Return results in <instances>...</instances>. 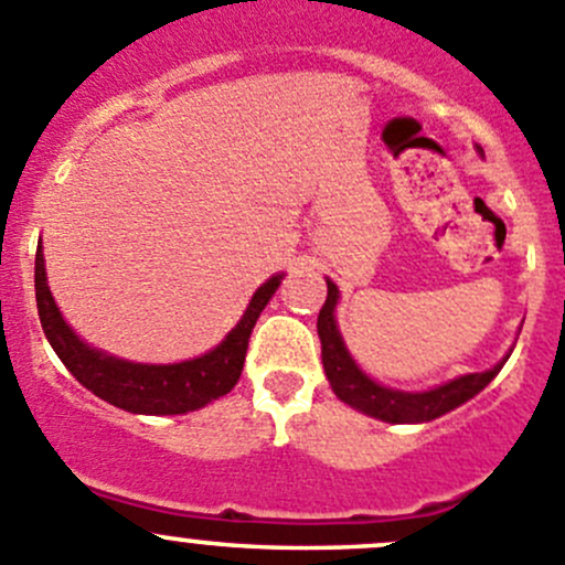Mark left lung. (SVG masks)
<instances>
[{"instance_id": "8db88e82", "label": "left lung", "mask_w": 565, "mask_h": 565, "mask_svg": "<svg viewBox=\"0 0 565 565\" xmlns=\"http://www.w3.org/2000/svg\"><path fill=\"white\" fill-rule=\"evenodd\" d=\"M337 298V284L328 281V298L322 303L320 317H317V333H320L322 344V366H326V375L331 381L333 394L342 403L353 405V408L364 411V414L375 416V419L397 422V425L399 422H430L436 416L447 414V411L458 408L467 399H472L502 370V364H497L494 370L456 377V381L430 388V392H397V388L381 386L372 377H366L355 366V361L350 359L348 348H344L342 337H339L337 320H333Z\"/></svg>"}]
</instances>
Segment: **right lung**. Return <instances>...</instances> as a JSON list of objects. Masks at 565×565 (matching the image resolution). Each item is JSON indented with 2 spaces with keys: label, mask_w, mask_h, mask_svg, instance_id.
<instances>
[{
  "label": "right lung",
  "mask_w": 565,
  "mask_h": 565,
  "mask_svg": "<svg viewBox=\"0 0 565 565\" xmlns=\"http://www.w3.org/2000/svg\"><path fill=\"white\" fill-rule=\"evenodd\" d=\"M278 284H281V276H273L270 281L262 284L237 328L206 355L182 361V364H131V361L87 348L65 326L46 287L41 245L35 254L38 317H41L49 344L82 386L90 388L96 397L107 399L109 405H118L131 414H188V411L204 408L206 403L232 392L234 383L243 375L250 331Z\"/></svg>",
  "instance_id": "add662e5"
}]
</instances>
